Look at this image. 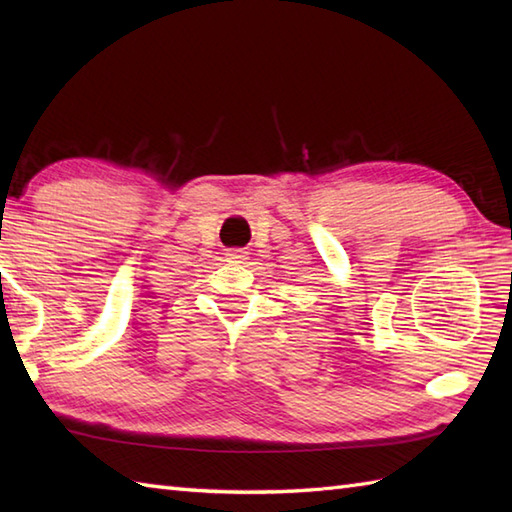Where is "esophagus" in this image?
I'll list each match as a JSON object with an SVG mask.
<instances>
[{
	"label": "esophagus",
	"instance_id": "1",
	"mask_svg": "<svg viewBox=\"0 0 512 512\" xmlns=\"http://www.w3.org/2000/svg\"><path fill=\"white\" fill-rule=\"evenodd\" d=\"M226 257L231 259V262H244V259H248L246 257V250H242V248H231L226 253Z\"/></svg>",
	"mask_w": 512,
	"mask_h": 512
}]
</instances>
